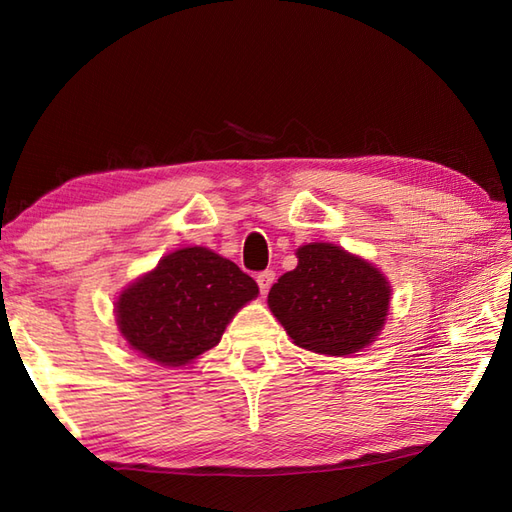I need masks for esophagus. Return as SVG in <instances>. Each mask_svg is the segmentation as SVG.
<instances>
[{
  "label": "esophagus",
  "mask_w": 512,
  "mask_h": 512,
  "mask_svg": "<svg viewBox=\"0 0 512 512\" xmlns=\"http://www.w3.org/2000/svg\"><path fill=\"white\" fill-rule=\"evenodd\" d=\"M273 281H275L273 270H264V273L257 275V286H259V290H262V292H268V288L273 286Z\"/></svg>",
  "instance_id": "1"
}]
</instances>
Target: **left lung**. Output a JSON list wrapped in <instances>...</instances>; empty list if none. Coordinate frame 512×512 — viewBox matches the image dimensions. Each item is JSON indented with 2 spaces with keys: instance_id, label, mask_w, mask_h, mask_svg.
I'll use <instances>...</instances> for the list:
<instances>
[{
  "instance_id": "8db88e82",
  "label": "left lung",
  "mask_w": 512,
  "mask_h": 512,
  "mask_svg": "<svg viewBox=\"0 0 512 512\" xmlns=\"http://www.w3.org/2000/svg\"><path fill=\"white\" fill-rule=\"evenodd\" d=\"M297 257V268L268 292V306L292 341L330 356L372 343L389 310L387 279L334 244L301 246Z\"/></svg>"
}]
</instances>
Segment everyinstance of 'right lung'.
Listing matches in <instances>:
<instances>
[{
  "label": "right lung",
  "instance_id": "right-lung-1",
  "mask_svg": "<svg viewBox=\"0 0 512 512\" xmlns=\"http://www.w3.org/2000/svg\"><path fill=\"white\" fill-rule=\"evenodd\" d=\"M257 292L255 279L231 259L182 248L123 292L116 321L134 350L178 367L220 343L228 321Z\"/></svg>",
  "mask_w": 512,
  "mask_h": 512
}]
</instances>
